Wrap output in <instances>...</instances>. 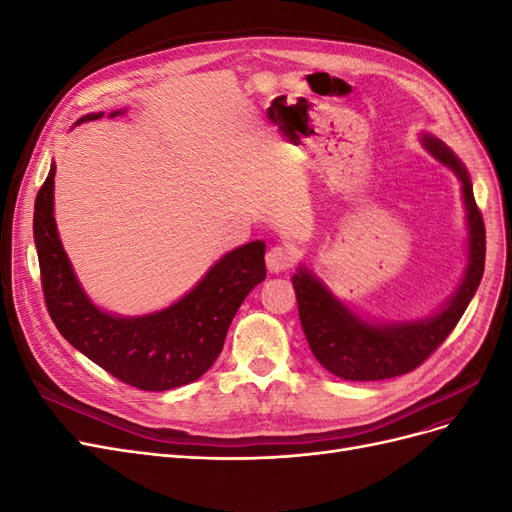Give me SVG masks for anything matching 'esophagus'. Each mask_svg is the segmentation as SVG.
<instances>
[{"label":"esophagus","mask_w":512,"mask_h":512,"mask_svg":"<svg viewBox=\"0 0 512 512\" xmlns=\"http://www.w3.org/2000/svg\"><path fill=\"white\" fill-rule=\"evenodd\" d=\"M294 260H297V254L288 245H275L267 252V267L271 273L288 271L294 265Z\"/></svg>","instance_id":"1"}]
</instances>
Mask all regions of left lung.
Returning a JSON list of instances; mask_svg holds the SVG:
<instances>
[{
	"label": "left lung",
	"mask_w": 512,
	"mask_h": 512,
	"mask_svg": "<svg viewBox=\"0 0 512 512\" xmlns=\"http://www.w3.org/2000/svg\"><path fill=\"white\" fill-rule=\"evenodd\" d=\"M433 158L448 166L461 181L468 220V269L451 299L433 316L371 324L335 299L318 277L301 267L292 277L301 327L318 363L344 380H386L416 369L457 327L485 271V222L480 215L466 166L440 138L423 134Z\"/></svg>",
	"instance_id": "obj_1"
}]
</instances>
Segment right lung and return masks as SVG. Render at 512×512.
Segmentation results:
<instances>
[{
	"label": "right lung",
	"mask_w": 512,
	"mask_h": 512,
	"mask_svg": "<svg viewBox=\"0 0 512 512\" xmlns=\"http://www.w3.org/2000/svg\"><path fill=\"white\" fill-rule=\"evenodd\" d=\"M121 111L111 113V117ZM91 113L76 123L94 121ZM55 164L34 205V241L46 309L57 331L117 380L141 391H168L198 380L224 348L243 299L267 277L265 243L228 252L185 297L156 314L121 318L89 301L72 271L53 218Z\"/></svg>",
	"instance_id": "1"
}]
</instances>
